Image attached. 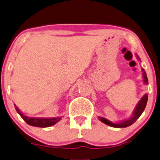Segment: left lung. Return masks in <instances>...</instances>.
Here are the masks:
<instances>
[{
	"label": "left lung",
	"mask_w": 160,
	"mask_h": 160,
	"mask_svg": "<svg viewBox=\"0 0 160 160\" xmlns=\"http://www.w3.org/2000/svg\"><path fill=\"white\" fill-rule=\"evenodd\" d=\"M137 58L140 60L139 57L137 55ZM142 76H143V79H144V83H148V78H147V75H146V72H145V69H142ZM147 101H148V95L146 94L142 98L139 102L138 103L137 106H136L135 109H134V113H133V116L132 117L130 118V119H127V120H123V121L119 122V123H112L111 121H109L108 119H105V118H102L100 117V120L102 122H103L105 124L108 125V126H111L113 127V128H127L128 126H131L132 123H134V122L140 117L141 115L142 114L143 111L145 110V106H146V104H147Z\"/></svg>",
	"instance_id": "1"
}]
</instances>
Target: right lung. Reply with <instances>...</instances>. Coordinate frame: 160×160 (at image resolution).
Masks as SVG:
<instances>
[{
	"label": "right lung",
	"mask_w": 160,
	"mask_h": 160,
	"mask_svg": "<svg viewBox=\"0 0 160 160\" xmlns=\"http://www.w3.org/2000/svg\"><path fill=\"white\" fill-rule=\"evenodd\" d=\"M17 112L20 115L22 118L24 119L27 124L33 127H38V128H48L58 123L62 117H54V118H35V117H28L24 116L21 111L15 106Z\"/></svg>",
	"instance_id": "1"
}]
</instances>
